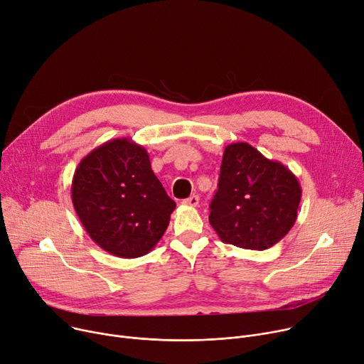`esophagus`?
Wrapping results in <instances>:
<instances>
[{
	"label": "esophagus",
	"instance_id": "obj_1",
	"mask_svg": "<svg viewBox=\"0 0 364 364\" xmlns=\"http://www.w3.org/2000/svg\"><path fill=\"white\" fill-rule=\"evenodd\" d=\"M198 203H200L198 196H191L189 198H186V200H183V201H182V204H183V205H189V207H197V205H198Z\"/></svg>",
	"mask_w": 364,
	"mask_h": 364
}]
</instances>
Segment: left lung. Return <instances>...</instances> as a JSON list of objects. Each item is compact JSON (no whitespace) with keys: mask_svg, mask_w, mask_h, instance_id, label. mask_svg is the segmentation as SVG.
Listing matches in <instances>:
<instances>
[{"mask_svg":"<svg viewBox=\"0 0 364 364\" xmlns=\"http://www.w3.org/2000/svg\"><path fill=\"white\" fill-rule=\"evenodd\" d=\"M301 185L281 161L247 142L226 145L210 225L235 247L263 251L279 242L296 220Z\"/></svg>","mask_w":364,"mask_h":364,"instance_id":"1","label":"left lung"}]
</instances>
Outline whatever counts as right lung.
Here are the masks:
<instances>
[{"label": "right lung", "instance_id": "add662e5", "mask_svg": "<svg viewBox=\"0 0 364 364\" xmlns=\"http://www.w3.org/2000/svg\"><path fill=\"white\" fill-rule=\"evenodd\" d=\"M72 201L90 238L122 259L151 251L176 207L154 175L146 149L131 138L107 141L80 160Z\"/></svg>", "mask_w": 364, "mask_h": 364}]
</instances>
